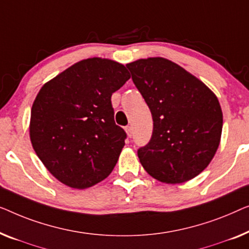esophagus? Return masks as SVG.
<instances>
[{"instance_id":"1","label":"esophagus","mask_w":249,"mask_h":249,"mask_svg":"<svg viewBox=\"0 0 249 249\" xmlns=\"http://www.w3.org/2000/svg\"><path fill=\"white\" fill-rule=\"evenodd\" d=\"M125 131L127 133V136L128 138H132L133 135V129H132V126H126L125 127Z\"/></svg>"}]
</instances>
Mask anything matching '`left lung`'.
I'll return each instance as SVG.
<instances>
[{
  "instance_id": "1",
  "label": "left lung",
  "mask_w": 249,
  "mask_h": 249,
  "mask_svg": "<svg viewBox=\"0 0 249 249\" xmlns=\"http://www.w3.org/2000/svg\"><path fill=\"white\" fill-rule=\"evenodd\" d=\"M153 120L150 142L138 156L146 173L166 184L201 174L214 157L222 133V110L214 92L163 57L126 64Z\"/></svg>"
}]
</instances>
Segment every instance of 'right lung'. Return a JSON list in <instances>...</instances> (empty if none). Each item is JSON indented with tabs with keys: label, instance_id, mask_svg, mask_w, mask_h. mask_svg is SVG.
<instances>
[{
	"label": "right lung",
	"instance_id": "1",
	"mask_svg": "<svg viewBox=\"0 0 249 249\" xmlns=\"http://www.w3.org/2000/svg\"><path fill=\"white\" fill-rule=\"evenodd\" d=\"M129 79L121 63L82 59L45 83L31 108L29 135L47 170L66 186L85 190L109 176L125 145L111 94Z\"/></svg>",
	"mask_w": 249,
	"mask_h": 249
}]
</instances>
